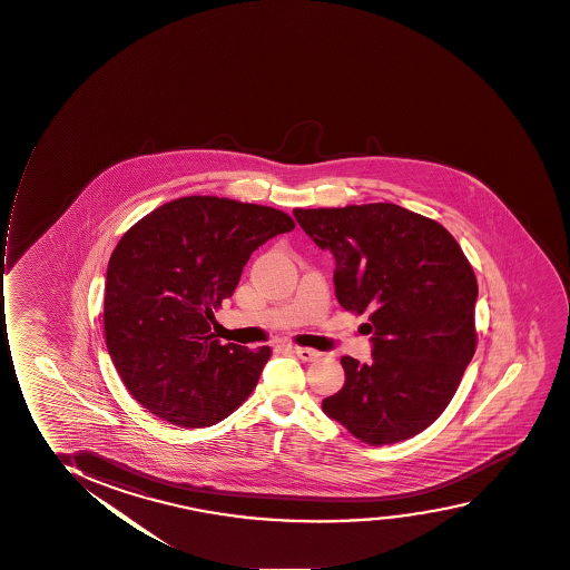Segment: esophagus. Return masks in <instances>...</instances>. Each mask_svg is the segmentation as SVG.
<instances>
[{"label": "esophagus", "mask_w": 570, "mask_h": 570, "mask_svg": "<svg viewBox=\"0 0 570 570\" xmlns=\"http://www.w3.org/2000/svg\"><path fill=\"white\" fill-rule=\"evenodd\" d=\"M293 354L301 357L302 362H314L316 357H320V352H317V350L301 348V346H295V348H293Z\"/></svg>", "instance_id": "obj_1"}]
</instances>
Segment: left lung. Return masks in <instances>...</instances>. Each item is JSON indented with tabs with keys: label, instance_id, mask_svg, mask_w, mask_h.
I'll return each mask as SVG.
<instances>
[{
	"label": "left lung",
	"instance_id": "1",
	"mask_svg": "<svg viewBox=\"0 0 570 570\" xmlns=\"http://www.w3.org/2000/svg\"><path fill=\"white\" fill-rule=\"evenodd\" d=\"M335 258L344 309L370 314L373 360L341 357L343 389L323 412L371 446L412 439L439 419L476 348L473 268L439 222L392 203L295 208Z\"/></svg>",
	"mask_w": 570,
	"mask_h": 570
}]
</instances>
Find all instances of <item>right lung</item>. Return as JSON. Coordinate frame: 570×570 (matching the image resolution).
I'll return each instance as SVG.
<instances>
[{
    "label": "right lung",
    "instance_id": "obj_1",
    "mask_svg": "<svg viewBox=\"0 0 570 570\" xmlns=\"http://www.w3.org/2000/svg\"><path fill=\"white\" fill-rule=\"evenodd\" d=\"M295 222L272 206L181 197L131 226L110 256L105 341L131 396L181 429L216 425L261 379L272 350L220 344L214 309L250 254Z\"/></svg>",
    "mask_w": 570,
    "mask_h": 570
}]
</instances>
